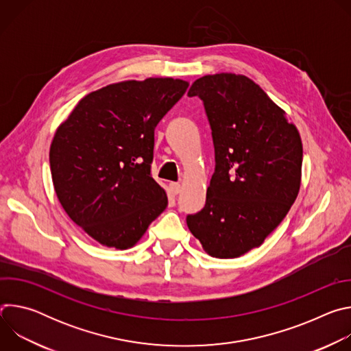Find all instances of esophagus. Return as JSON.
<instances>
[{"label": "esophagus", "instance_id": "obj_1", "mask_svg": "<svg viewBox=\"0 0 351 351\" xmlns=\"http://www.w3.org/2000/svg\"><path fill=\"white\" fill-rule=\"evenodd\" d=\"M169 190H171V193H172V194H178V193L180 191V183H175V182H172V183L169 184Z\"/></svg>", "mask_w": 351, "mask_h": 351}]
</instances>
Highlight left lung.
Listing matches in <instances>:
<instances>
[{"mask_svg": "<svg viewBox=\"0 0 351 351\" xmlns=\"http://www.w3.org/2000/svg\"><path fill=\"white\" fill-rule=\"evenodd\" d=\"M187 94L204 103L215 172L204 208L186 222L211 257L237 258L264 243L297 198L302 137L286 112L244 75L203 76Z\"/></svg>", "mask_w": 351, "mask_h": 351, "instance_id": "obj_1", "label": "left lung"}]
</instances>
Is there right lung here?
I'll list each match as a JSON object with an SVG mask.
<instances>
[{
    "mask_svg": "<svg viewBox=\"0 0 351 351\" xmlns=\"http://www.w3.org/2000/svg\"><path fill=\"white\" fill-rule=\"evenodd\" d=\"M189 82L148 77L84 95L49 147L54 189L68 217L99 244L126 250L168 206L152 178L154 129Z\"/></svg>",
    "mask_w": 351,
    "mask_h": 351,
    "instance_id": "obj_1",
    "label": "right lung"
}]
</instances>
